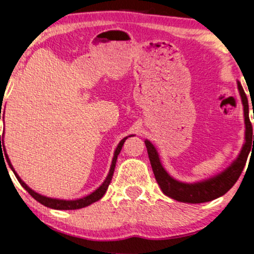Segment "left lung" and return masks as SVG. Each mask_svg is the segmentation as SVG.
I'll use <instances>...</instances> for the list:
<instances>
[{"label": "left lung", "mask_w": 254, "mask_h": 254, "mask_svg": "<svg viewBox=\"0 0 254 254\" xmlns=\"http://www.w3.org/2000/svg\"><path fill=\"white\" fill-rule=\"evenodd\" d=\"M238 87L239 90H240L241 100H243L244 105L245 124H246V137L245 138H246V142H245L238 159L226 171H223L218 176L205 180V182L196 184H185L177 182L173 178L168 176L167 172L164 170L154 145L149 141L144 142L148 150V156H149L154 176H155L157 184H159L162 192H164L166 196L173 198V199L178 200V202L193 204L205 203L223 196L238 182L239 177L241 176L245 165H246L247 157H249L251 149H254L253 129L249 117V100H247V97L245 94L243 86H241L240 82H238ZM252 140L254 141L253 145L252 144Z\"/></svg>", "instance_id": "8db88e82"}]
</instances>
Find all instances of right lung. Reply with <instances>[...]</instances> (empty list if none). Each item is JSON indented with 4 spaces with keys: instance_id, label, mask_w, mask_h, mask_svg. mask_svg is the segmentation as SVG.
Wrapping results in <instances>:
<instances>
[{
    "instance_id": "right-lung-1",
    "label": "right lung",
    "mask_w": 254,
    "mask_h": 254,
    "mask_svg": "<svg viewBox=\"0 0 254 254\" xmlns=\"http://www.w3.org/2000/svg\"><path fill=\"white\" fill-rule=\"evenodd\" d=\"M0 119H1V113H0ZM127 137H129V136H127ZM127 137H125V138L122 139L121 143L118 144L117 149H116V151H115V156H113L112 165H111L110 173H109V176H107L106 179H105V182L103 183V185H101L100 188L98 189V190H95L94 192H93V193H90L89 196L83 197V198H81V199H76V200H61V199H52V198L44 197V196H42V194L37 193V192H34L33 190H31V189L28 188V186L26 185V184H25L24 182H22L21 179H20V177L17 176V174L15 173V171H14L13 166H11V164H10L9 159H8V155H7V154H5V153H4V156H5V160H7L8 165H9V167L11 168V171H13V172H14V174H15L16 179L19 180V183L21 184L22 188H24L25 190L27 191L28 193H30L32 197L34 198V199L38 200V202H39V203H42L43 205L48 206V208H51V209H58V210H74V209H81V208H84V206L89 205V204H92V203L97 202V200H99V199H100L101 197L104 196L105 192H106V190H107V188H109V185H110L111 180H112L113 172H115V167H116V162H117V157H118V155H119V153H121L122 147H123V144H124L125 139H127ZM0 141H1V135H0ZM2 147H3V144H1V142H0V148H1L0 154H1V156L3 155V151H4V150L2 151Z\"/></svg>"
}]
</instances>
